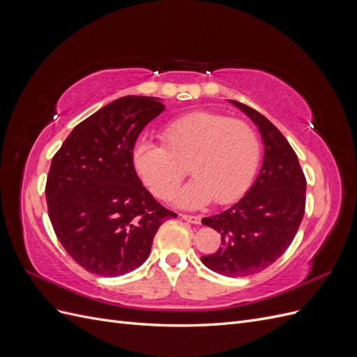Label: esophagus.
<instances>
[{
    "label": "esophagus",
    "mask_w": 357,
    "mask_h": 357,
    "mask_svg": "<svg viewBox=\"0 0 357 357\" xmlns=\"http://www.w3.org/2000/svg\"><path fill=\"white\" fill-rule=\"evenodd\" d=\"M181 219H185L186 222L199 225L201 223V215H190V214H181Z\"/></svg>",
    "instance_id": "34e87169"
}]
</instances>
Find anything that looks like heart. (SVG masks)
<instances>
[{
  "label": "heart",
  "instance_id": "heart-1",
  "mask_svg": "<svg viewBox=\"0 0 357 357\" xmlns=\"http://www.w3.org/2000/svg\"><path fill=\"white\" fill-rule=\"evenodd\" d=\"M165 146L139 139L132 164L150 192L168 199L186 176L193 177L176 195L186 208H199L213 199L231 204L244 195L261 159V142L252 125L214 112L181 116L164 129Z\"/></svg>",
  "mask_w": 357,
  "mask_h": 357
}]
</instances>
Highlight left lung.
<instances>
[{"instance_id":"obj_1","label":"left lung","mask_w":357,"mask_h":357,"mask_svg":"<svg viewBox=\"0 0 357 357\" xmlns=\"http://www.w3.org/2000/svg\"><path fill=\"white\" fill-rule=\"evenodd\" d=\"M252 119L262 135L264 164L245 195L202 225L222 235L219 250L201 256L211 271L244 277L262 271L294 241L305 211L307 180L284 135L265 116L245 104L231 101Z\"/></svg>"}]
</instances>
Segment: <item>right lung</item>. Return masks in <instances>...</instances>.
I'll list each match as a JSON object with an SVG mask.
<instances>
[{
  "label": "right lung",
  "mask_w": 357,
  "mask_h": 357,
  "mask_svg": "<svg viewBox=\"0 0 357 357\" xmlns=\"http://www.w3.org/2000/svg\"><path fill=\"white\" fill-rule=\"evenodd\" d=\"M164 110L153 96L119 98L75 126L52 159L49 218L86 271H134L149 257L159 226L176 215L143 186L132 164L139 132Z\"/></svg>",
  "instance_id": "obj_1"
}]
</instances>
